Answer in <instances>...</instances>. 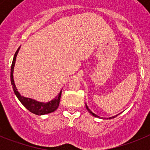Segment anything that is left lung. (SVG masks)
Segmentation results:
<instances>
[{"label":"left lung","instance_id":"obj_1","mask_svg":"<svg viewBox=\"0 0 150 150\" xmlns=\"http://www.w3.org/2000/svg\"><path fill=\"white\" fill-rule=\"evenodd\" d=\"M86 107L87 110H88V112H89V113H91V114L92 115V116H95V117H98V118H99V116H98V115L95 114V113H94V112H91V110H90V109H89V108H88V106H87V104H86ZM118 115H119V114H118ZM118 115H116V116H112V117L107 118V120H108V119H109V120H111V119H113V118H115V117H116V116H117Z\"/></svg>","mask_w":150,"mask_h":150}]
</instances>
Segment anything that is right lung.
<instances>
[{
  "label": "right lung",
  "mask_w": 150,
  "mask_h": 150,
  "mask_svg": "<svg viewBox=\"0 0 150 150\" xmlns=\"http://www.w3.org/2000/svg\"><path fill=\"white\" fill-rule=\"evenodd\" d=\"M20 47L21 46L18 47L17 51L16 52L14 57H13L11 66V71H10V80H11V84L12 86H13V91H14V93L16 95L19 101L22 103V105L25 107L26 109L28 110L30 112H32V113L38 115V116H41V115H45L47 114V113L54 112L55 110H57V108L59 106L61 95H62V91L59 92V95H57L55 98H53L52 100H50L48 102H46V103L38 101V100L30 98L24 97L23 95H21L18 91V89H17L16 86L15 82H14V79H13V71H14V66H15L17 55H18L19 50H20Z\"/></svg>",
  "instance_id": "1"
}]
</instances>
